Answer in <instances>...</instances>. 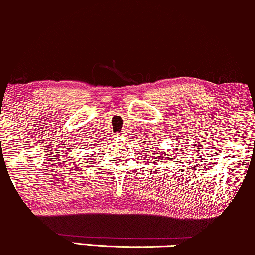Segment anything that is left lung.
<instances>
[{
	"label": "left lung",
	"mask_w": 255,
	"mask_h": 255,
	"mask_svg": "<svg viewBox=\"0 0 255 255\" xmlns=\"http://www.w3.org/2000/svg\"><path fill=\"white\" fill-rule=\"evenodd\" d=\"M154 152H155V151H154ZM161 153H162V154H161L162 157H164V158H167V154H166V152H165V151H162ZM153 154H154V155H158L159 153L157 152V153H153ZM168 160H170V159H168ZM157 161H159V160H157ZM159 162H160V161H159Z\"/></svg>",
	"instance_id": "obj_1"
}]
</instances>
